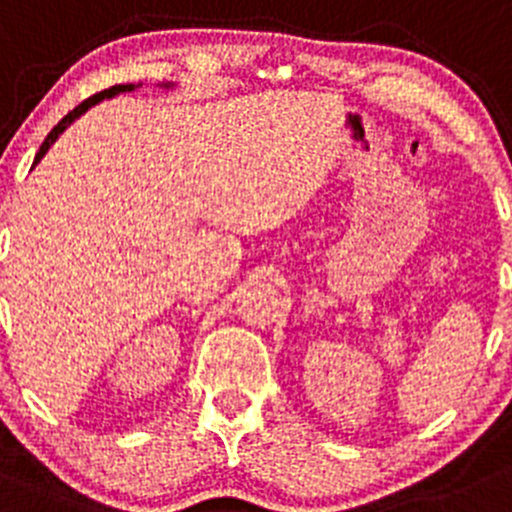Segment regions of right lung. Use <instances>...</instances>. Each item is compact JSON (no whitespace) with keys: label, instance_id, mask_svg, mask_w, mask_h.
<instances>
[{"label":"right lung","instance_id":"obj_1","mask_svg":"<svg viewBox=\"0 0 512 512\" xmlns=\"http://www.w3.org/2000/svg\"><path fill=\"white\" fill-rule=\"evenodd\" d=\"M137 87H142V84H117V87H109V89H104V92L94 94V97L84 99V102H82V104H77V107H74V109H72V112H69V114H67V117H62V119H59V122H57V127H54V130H52V132H49V135H47V140H44V142H42V147H39L37 157H34V165H37V162H39V160H42V157H44V155H47V150H49V147H52V145H54V142H57V137H59V135H62V132H64V130H67L69 124H72V122H74V119H79V117H82V114H84V112H87V109H89V107H94V104H99V102H102V99H109V97H114V94H122V92H132V89H137ZM162 87H172V84H162ZM34 165H32V167H34Z\"/></svg>","mask_w":512,"mask_h":512}]
</instances>
